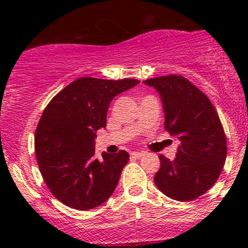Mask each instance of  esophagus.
<instances>
[{
  "label": "esophagus",
  "instance_id": "obj_1",
  "mask_svg": "<svg viewBox=\"0 0 248 248\" xmlns=\"http://www.w3.org/2000/svg\"><path fill=\"white\" fill-rule=\"evenodd\" d=\"M144 155H145L144 152H141V151H134V152H132L131 156L134 157V158H140V157H142Z\"/></svg>",
  "mask_w": 248,
  "mask_h": 248
}]
</instances>
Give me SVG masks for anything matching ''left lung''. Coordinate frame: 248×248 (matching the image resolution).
<instances>
[{
	"instance_id": "left-lung-1",
	"label": "left lung",
	"mask_w": 248,
	"mask_h": 248,
	"mask_svg": "<svg viewBox=\"0 0 248 248\" xmlns=\"http://www.w3.org/2000/svg\"><path fill=\"white\" fill-rule=\"evenodd\" d=\"M157 90L164 110V127L179 139L176 157L159 156L157 188L174 201L198 198L217 181L227 158V139L210 99L181 76L147 79Z\"/></svg>"
}]
</instances>
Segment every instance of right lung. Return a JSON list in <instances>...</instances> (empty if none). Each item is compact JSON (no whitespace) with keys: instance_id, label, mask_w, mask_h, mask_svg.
Instances as JSON below:
<instances>
[{"instance_id":"obj_1","label":"right lung","mask_w":248,"mask_h":248,"mask_svg":"<svg viewBox=\"0 0 248 248\" xmlns=\"http://www.w3.org/2000/svg\"><path fill=\"white\" fill-rule=\"evenodd\" d=\"M139 82L79 78L44 109L34 136L37 163L50 192L67 206L86 211L114 193L129 155L122 150L94 158L96 132L107 126L112 98Z\"/></svg>"}]
</instances>
